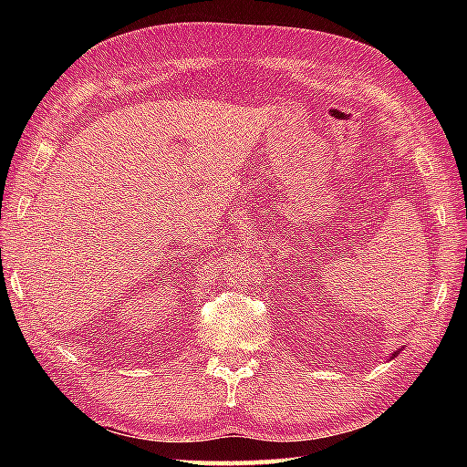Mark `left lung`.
<instances>
[{"label":"left lung","instance_id":"8db88e82","mask_svg":"<svg viewBox=\"0 0 467 467\" xmlns=\"http://www.w3.org/2000/svg\"><path fill=\"white\" fill-rule=\"evenodd\" d=\"M393 357H395V355H393ZM393 357H391V359H393Z\"/></svg>","mask_w":467,"mask_h":467}]
</instances>
